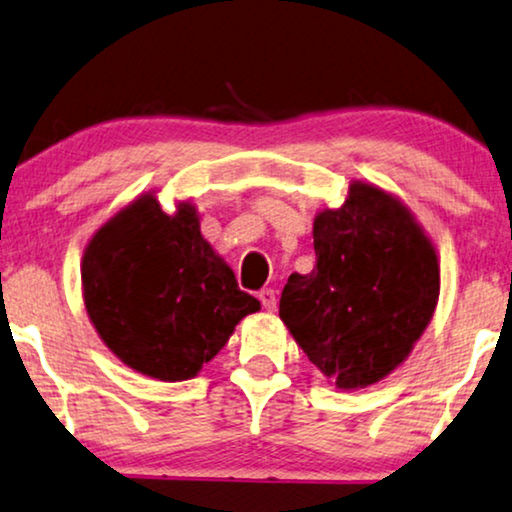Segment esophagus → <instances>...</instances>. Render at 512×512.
Listing matches in <instances>:
<instances>
[{"instance_id": "esophagus-1", "label": "esophagus", "mask_w": 512, "mask_h": 512, "mask_svg": "<svg viewBox=\"0 0 512 512\" xmlns=\"http://www.w3.org/2000/svg\"><path fill=\"white\" fill-rule=\"evenodd\" d=\"M260 302H262V306L267 311H276V292L271 290V288H264V290H260Z\"/></svg>"}]
</instances>
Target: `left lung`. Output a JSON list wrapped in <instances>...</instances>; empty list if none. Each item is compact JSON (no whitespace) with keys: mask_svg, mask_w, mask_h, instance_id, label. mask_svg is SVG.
I'll return each mask as SVG.
<instances>
[{"mask_svg":"<svg viewBox=\"0 0 512 512\" xmlns=\"http://www.w3.org/2000/svg\"><path fill=\"white\" fill-rule=\"evenodd\" d=\"M316 267L292 274L281 320L337 388L377 384L410 356L431 323L440 264L410 210L353 182L344 206L313 222Z\"/></svg>","mask_w":512,"mask_h":512,"instance_id":"obj_1","label":"left lung"}]
</instances>
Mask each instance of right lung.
I'll return each instance as SVG.
<instances>
[{
	"label": "right lung",
	"instance_id": "1",
	"mask_svg": "<svg viewBox=\"0 0 512 512\" xmlns=\"http://www.w3.org/2000/svg\"><path fill=\"white\" fill-rule=\"evenodd\" d=\"M88 318L135 372L185 381L213 360L260 302L201 236L192 203L166 215L140 196L91 238L81 262Z\"/></svg>",
	"mask_w": 512,
	"mask_h": 512
}]
</instances>
